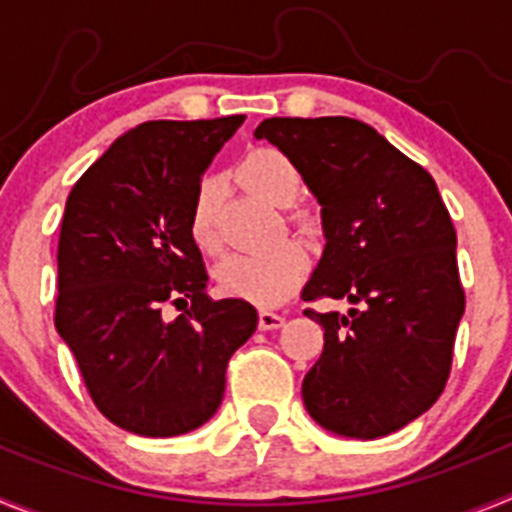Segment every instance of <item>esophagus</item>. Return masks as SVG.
Masks as SVG:
<instances>
[{
	"instance_id": "1",
	"label": "esophagus",
	"mask_w": 512,
	"mask_h": 512,
	"mask_svg": "<svg viewBox=\"0 0 512 512\" xmlns=\"http://www.w3.org/2000/svg\"><path fill=\"white\" fill-rule=\"evenodd\" d=\"M282 325H284L282 312L259 310V328L261 330H274V328H282Z\"/></svg>"
}]
</instances>
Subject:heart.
Returning a JSON list of instances; mask_svg holds the SVG:
<instances>
[{
    "mask_svg": "<svg viewBox=\"0 0 512 512\" xmlns=\"http://www.w3.org/2000/svg\"><path fill=\"white\" fill-rule=\"evenodd\" d=\"M246 187L259 192L279 207L295 205L300 200L305 179L300 166L284 151L271 146L253 148L238 166ZM217 205H220V179L215 174L202 176L189 202L187 233L194 248L202 253L220 251V228H217ZM300 225H307L305 215H295ZM307 253L300 243L284 241L256 253H230L212 271L217 289L228 297L271 307L282 302L297 289L307 274Z\"/></svg>",
    "mask_w": 512,
    "mask_h": 512,
    "instance_id": "1",
    "label": "heart"
}]
</instances>
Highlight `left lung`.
<instances>
[{
    "mask_svg": "<svg viewBox=\"0 0 512 512\" xmlns=\"http://www.w3.org/2000/svg\"><path fill=\"white\" fill-rule=\"evenodd\" d=\"M253 135L287 153L323 205L328 243L302 300L354 305L305 310L325 341L302 379L307 413L338 436H387L449 382L467 302L449 210L433 176L366 122L269 117Z\"/></svg>",
    "mask_w": 512,
    "mask_h": 512,
    "instance_id": "obj_1",
    "label": "left lung"
}]
</instances>
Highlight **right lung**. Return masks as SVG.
Listing matches in <instances>:
<instances>
[{
	"label": "right lung",
	"instance_id": "right-lung-1",
	"mask_svg": "<svg viewBox=\"0 0 512 512\" xmlns=\"http://www.w3.org/2000/svg\"><path fill=\"white\" fill-rule=\"evenodd\" d=\"M246 115L151 120L128 130L69 192L58 235L53 323L99 413L138 436L166 438L212 418L235 348L259 315L212 302L189 202L212 156ZM166 304H189L171 324Z\"/></svg>",
	"mask_w": 512,
	"mask_h": 512
}]
</instances>
